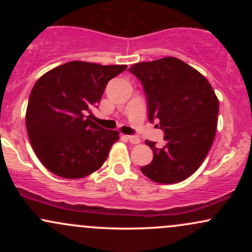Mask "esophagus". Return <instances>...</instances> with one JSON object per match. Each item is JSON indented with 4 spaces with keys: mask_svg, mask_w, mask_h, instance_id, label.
Listing matches in <instances>:
<instances>
[{
    "mask_svg": "<svg viewBox=\"0 0 252 252\" xmlns=\"http://www.w3.org/2000/svg\"><path fill=\"white\" fill-rule=\"evenodd\" d=\"M126 140H128L129 142H130V143H132V144H137V143H140V142H141L140 137H137V136H131V135H128V136H126Z\"/></svg>",
    "mask_w": 252,
    "mask_h": 252,
    "instance_id": "34e87169",
    "label": "esophagus"
}]
</instances>
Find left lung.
<instances>
[{
  "label": "left lung",
  "mask_w": 252,
  "mask_h": 252,
  "mask_svg": "<svg viewBox=\"0 0 252 252\" xmlns=\"http://www.w3.org/2000/svg\"><path fill=\"white\" fill-rule=\"evenodd\" d=\"M142 83L150 122L158 121L166 141L162 148L147 140L153 161L141 172L158 184H176L200 167L212 146L219 102L200 72L174 57L132 65Z\"/></svg>",
  "instance_id": "left-lung-1"
}]
</instances>
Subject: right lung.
<instances>
[{"instance_id": "right-lung-1", "label": "right lung", "mask_w": 252, "mask_h": 252, "mask_svg": "<svg viewBox=\"0 0 252 252\" xmlns=\"http://www.w3.org/2000/svg\"><path fill=\"white\" fill-rule=\"evenodd\" d=\"M126 65L70 62L45 73L33 86L26 126L34 152L50 172L85 178L103 166L118 131L92 122L106 84Z\"/></svg>"}]
</instances>
